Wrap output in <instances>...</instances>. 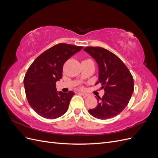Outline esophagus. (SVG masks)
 <instances>
[{
  "label": "esophagus",
  "mask_w": 158,
  "mask_h": 158,
  "mask_svg": "<svg viewBox=\"0 0 158 158\" xmlns=\"http://www.w3.org/2000/svg\"><path fill=\"white\" fill-rule=\"evenodd\" d=\"M80 94H81L82 95H83L84 97H88V94H85V93H82V92H79Z\"/></svg>",
  "instance_id": "34e87169"
}]
</instances>
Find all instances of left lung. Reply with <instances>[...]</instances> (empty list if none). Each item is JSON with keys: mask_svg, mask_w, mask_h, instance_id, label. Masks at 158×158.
<instances>
[{"mask_svg": "<svg viewBox=\"0 0 158 158\" xmlns=\"http://www.w3.org/2000/svg\"><path fill=\"white\" fill-rule=\"evenodd\" d=\"M96 60L99 66V80L104 89L103 96L98 97L97 107L88 110L98 119H107L121 113L130 101L134 91V80L125 63L111 51L99 47L84 49Z\"/></svg>", "mask_w": 158, "mask_h": 158, "instance_id": "1", "label": "left lung"}]
</instances>
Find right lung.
Instances as JSON below:
<instances>
[{
	"label": "right lung",
	"mask_w": 158,
	"mask_h": 158,
	"mask_svg": "<svg viewBox=\"0 0 158 158\" xmlns=\"http://www.w3.org/2000/svg\"><path fill=\"white\" fill-rule=\"evenodd\" d=\"M82 49V46L56 44L38 56L30 65L23 84L27 102L39 115L55 119L67 111L75 94L72 91L57 92L56 82L63 77L65 62Z\"/></svg>",
	"instance_id": "add662e5"
}]
</instances>
